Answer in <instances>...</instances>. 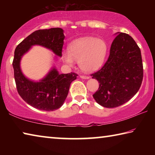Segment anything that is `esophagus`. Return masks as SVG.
<instances>
[{"mask_svg":"<svg viewBox=\"0 0 155 155\" xmlns=\"http://www.w3.org/2000/svg\"><path fill=\"white\" fill-rule=\"evenodd\" d=\"M80 78H82V79H89L90 77L88 76H85V75H80Z\"/></svg>","mask_w":155,"mask_h":155,"instance_id":"esophagus-1","label":"esophagus"}]
</instances>
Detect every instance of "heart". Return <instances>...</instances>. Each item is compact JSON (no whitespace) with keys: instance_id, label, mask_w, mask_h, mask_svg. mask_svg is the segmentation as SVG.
Instances as JSON below:
<instances>
[{"instance_id":"obj_1","label":"heart","mask_w":155,"mask_h":155,"mask_svg":"<svg viewBox=\"0 0 155 155\" xmlns=\"http://www.w3.org/2000/svg\"><path fill=\"white\" fill-rule=\"evenodd\" d=\"M105 41L95 38H85L76 40L70 44L69 50L62 52L65 64L72 66L75 61L81 69L86 72L96 71L103 64L107 55Z\"/></svg>"}]
</instances>
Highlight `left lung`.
<instances>
[{"mask_svg":"<svg viewBox=\"0 0 155 155\" xmlns=\"http://www.w3.org/2000/svg\"><path fill=\"white\" fill-rule=\"evenodd\" d=\"M116 35L107 61L101 70L91 74L100 83L94 98L107 108L119 107L132 98L143 79L140 48L128 34L118 32Z\"/></svg>","mask_w":155,"mask_h":155,"instance_id":"1","label":"left lung"}]
</instances>
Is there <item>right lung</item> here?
<instances>
[{
	"mask_svg": "<svg viewBox=\"0 0 155 155\" xmlns=\"http://www.w3.org/2000/svg\"><path fill=\"white\" fill-rule=\"evenodd\" d=\"M64 38V30L61 28L38 30L27 37L15 48L12 65L18 92L26 103L34 108L46 111L59 109L68 96L70 84L78 75L74 72L59 74L53 66L42 79L34 81L22 73L21 59L35 45L48 48L55 55L61 57Z\"/></svg>",
	"mask_w": 155,
	"mask_h": 155,
	"instance_id": "1",
	"label": "right lung"
}]
</instances>
